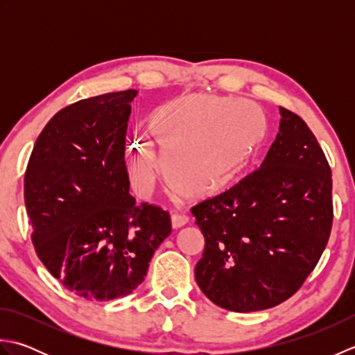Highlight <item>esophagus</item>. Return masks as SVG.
<instances>
[{
	"mask_svg": "<svg viewBox=\"0 0 355 355\" xmlns=\"http://www.w3.org/2000/svg\"><path fill=\"white\" fill-rule=\"evenodd\" d=\"M189 221V218H187L186 215H180V214H173L172 216H171V224H172V227L173 229H180V227H183V225Z\"/></svg>",
	"mask_w": 355,
	"mask_h": 355,
	"instance_id": "1",
	"label": "esophagus"
}]
</instances>
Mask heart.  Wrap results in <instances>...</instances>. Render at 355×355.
Instances as JSON below:
<instances>
[{
    "label": "heart",
    "mask_w": 355,
    "mask_h": 355,
    "mask_svg": "<svg viewBox=\"0 0 355 355\" xmlns=\"http://www.w3.org/2000/svg\"><path fill=\"white\" fill-rule=\"evenodd\" d=\"M148 132L163 155L173 189L206 200L223 192L250 164L266 141L267 119L250 101L187 94L150 112ZM132 146V184L148 193L160 173V162L148 141L137 140Z\"/></svg>",
    "instance_id": "heart-1"
}]
</instances>
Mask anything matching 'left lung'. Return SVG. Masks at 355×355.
Returning <instances> with one entry per match:
<instances>
[{
  "instance_id": "obj_1",
  "label": "left lung",
  "mask_w": 355,
  "mask_h": 355,
  "mask_svg": "<svg viewBox=\"0 0 355 355\" xmlns=\"http://www.w3.org/2000/svg\"><path fill=\"white\" fill-rule=\"evenodd\" d=\"M279 112L261 168L191 210L205 235L195 279L230 311L267 310L291 297L318 266L333 225L327 157L302 119Z\"/></svg>"
}]
</instances>
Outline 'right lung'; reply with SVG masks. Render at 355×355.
Listing matches in <instances>:
<instances>
[{"instance_id": "obj_1", "label": "right lung", "mask_w": 355, "mask_h": 355, "mask_svg": "<svg viewBox=\"0 0 355 355\" xmlns=\"http://www.w3.org/2000/svg\"><path fill=\"white\" fill-rule=\"evenodd\" d=\"M135 89L56 112L30 155L24 200L37 258L88 300L128 296L171 233V216L130 195L125 140Z\"/></svg>"}]
</instances>
